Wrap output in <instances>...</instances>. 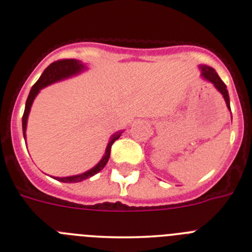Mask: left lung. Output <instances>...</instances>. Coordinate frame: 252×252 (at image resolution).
<instances>
[{
    "label": "left lung",
    "instance_id": "left-lung-1",
    "mask_svg": "<svg viewBox=\"0 0 252 252\" xmlns=\"http://www.w3.org/2000/svg\"><path fill=\"white\" fill-rule=\"evenodd\" d=\"M199 67H200V70H201V76H202L203 80L211 82V83L213 84L214 87H216L218 92H219L220 94L222 95V97H224L228 111L231 112L230 96H228V92H227V89H226V84L221 81V78L218 76V73L216 72V70H214L213 67L207 66V65H200ZM231 118H232V117H231Z\"/></svg>",
    "mask_w": 252,
    "mask_h": 252
}]
</instances>
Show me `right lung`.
<instances>
[{"label": "right lung", "mask_w": 252, "mask_h": 252, "mask_svg": "<svg viewBox=\"0 0 252 252\" xmlns=\"http://www.w3.org/2000/svg\"><path fill=\"white\" fill-rule=\"evenodd\" d=\"M87 70V66L82 63L81 61H77V59H62V61H57L55 63L50 64L49 66L45 69V71L41 73L40 78L36 81V83L32 87L31 89L30 95H28L26 106H25V112L24 115H22V132H24V138H26V128H27V119L28 115H30L31 107H32L33 101H34L35 96L39 94V92L45 87L50 86V84L56 83V82L65 80V78L72 77V76L78 75L82 71ZM123 131L117 132L111 137V139L108 141V145L106 148V152H104L103 157L101 158V160L98 162L94 168H92L90 170L83 172V174L80 175H73V176H67V177H55V180L61 181V182L64 183H77L82 182V181L89 179V177L94 176L95 174L100 172L104 168L107 162H108L109 156H111V149L113 143L115 140L120 138Z\"/></svg>", "instance_id": "1"}]
</instances>
